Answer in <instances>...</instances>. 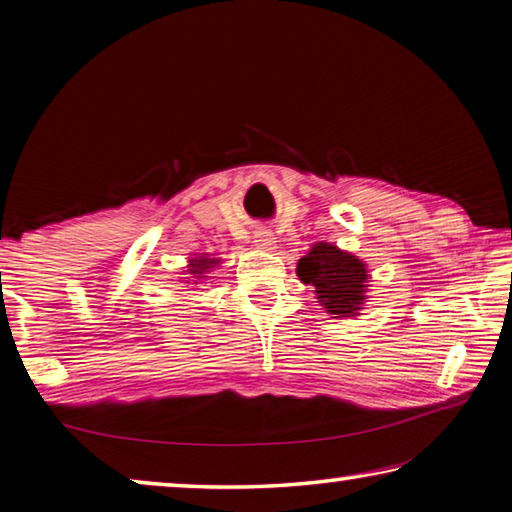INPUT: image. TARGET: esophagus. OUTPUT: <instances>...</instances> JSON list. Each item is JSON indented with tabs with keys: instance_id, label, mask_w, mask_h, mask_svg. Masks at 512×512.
I'll return each instance as SVG.
<instances>
[{
	"instance_id": "esophagus-1",
	"label": "esophagus",
	"mask_w": 512,
	"mask_h": 512,
	"mask_svg": "<svg viewBox=\"0 0 512 512\" xmlns=\"http://www.w3.org/2000/svg\"><path fill=\"white\" fill-rule=\"evenodd\" d=\"M255 244H257L259 248L273 250V246H275V239H273L271 232H259V235H255Z\"/></svg>"
}]
</instances>
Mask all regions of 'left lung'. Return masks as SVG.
<instances>
[{
    "label": "left lung",
    "instance_id": "left-lung-1",
    "mask_svg": "<svg viewBox=\"0 0 512 512\" xmlns=\"http://www.w3.org/2000/svg\"><path fill=\"white\" fill-rule=\"evenodd\" d=\"M298 277L316 287V298L334 318L357 316L363 302L366 264L332 244H316L298 262Z\"/></svg>",
    "mask_w": 512,
    "mask_h": 512
}]
</instances>
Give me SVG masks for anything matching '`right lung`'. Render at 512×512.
<instances>
[{
    "instance_id": "add662e5",
    "label": "right lung",
    "mask_w": 512,
    "mask_h": 512,
    "mask_svg": "<svg viewBox=\"0 0 512 512\" xmlns=\"http://www.w3.org/2000/svg\"><path fill=\"white\" fill-rule=\"evenodd\" d=\"M216 262H219V259H205V257L192 259V264H189V271H187V273H192V275L196 277V280H201L207 268H210V266L216 264Z\"/></svg>"
}]
</instances>
